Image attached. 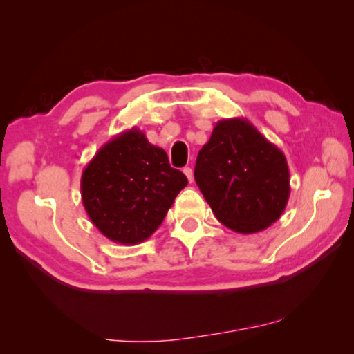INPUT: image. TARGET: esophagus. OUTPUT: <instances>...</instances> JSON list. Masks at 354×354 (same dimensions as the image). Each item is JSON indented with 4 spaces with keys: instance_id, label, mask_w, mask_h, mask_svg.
Masks as SVG:
<instances>
[{
    "instance_id": "esophagus-1",
    "label": "esophagus",
    "mask_w": 354,
    "mask_h": 354,
    "mask_svg": "<svg viewBox=\"0 0 354 354\" xmlns=\"http://www.w3.org/2000/svg\"><path fill=\"white\" fill-rule=\"evenodd\" d=\"M184 175L187 176V179H189V183H194V170L190 169V167H184Z\"/></svg>"
}]
</instances>
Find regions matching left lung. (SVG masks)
I'll use <instances>...</instances> for the list:
<instances>
[{
  "label": "left lung",
  "mask_w": 354,
  "mask_h": 354,
  "mask_svg": "<svg viewBox=\"0 0 354 354\" xmlns=\"http://www.w3.org/2000/svg\"><path fill=\"white\" fill-rule=\"evenodd\" d=\"M195 181L220 223L241 234L267 230L290 195L284 153L247 118L215 124L196 158Z\"/></svg>",
  "instance_id": "obj_1"
}]
</instances>
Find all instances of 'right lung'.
<instances>
[{
  "label": "right lung",
  "instance_id": "add662e5",
  "mask_svg": "<svg viewBox=\"0 0 354 354\" xmlns=\"http://www.w3.org/2000/svg\"><path fill=\"white\" fill-rule=\"evenodd\" d=\"M187 185L171 169L162 148L139 129H128L98 149L81 176L82 205L101 234L137 245L162 223L176 195Z\"/></svg>",
  "mask_w": 354,
  "mask_h": 354
}]
</instances>
